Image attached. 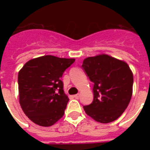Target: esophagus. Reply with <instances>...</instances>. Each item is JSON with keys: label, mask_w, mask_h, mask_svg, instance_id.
I'll list each match as a JSON object with an SVG mask.
<instances>
[{"label": "esophagus", "mask_w": 150, "mask_h": 150, "mask_svg": "<svg viewBox=\"0 0 150 150\" xmlns=\"http://www.w3.org/2000/svg\"><path fill=\"white\" fill-rule=\"evenodd\" d=\"M79 96H80V95L79 94H76L74 96V97H75V99H79Z\"/></svg>", "instance_id": "obj_1"}]
</instances>
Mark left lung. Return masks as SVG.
I'll use <instances>...</instances> for the list:
<instances>
[{"mask_svg": "<svg viewBox=\"0 0 150 150\" xmlns=\"http://www.w3.org/2000/svg\"><path fill=\"white\" fill-rule=\"evenodd\" d=\"M81 67L93 83L94 99L83 106L85 112L98 122L114 121L125 112L132 97L133 76L129 67L101 54L85 59Z\"/></svg>", "mask_w": 150, "mask_h": 150, "instance_id": "8db88e82", "label": "left lung"}]
</instances>
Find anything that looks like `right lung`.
Here are the masks:
<instances>
[{
    "label": "right lung",
    "instance_id": "add662e5",
    "mask_svg": "<svg viewBox=\"0 0 150 150\" xmlns=\"http://www.w3.org/2000/svg\"><path fill=\"white\" fill-rule=\"evenodd\" d=\"M75 62L46 55L28 61L18 73L19 102L25 114L35 124L48 127L62 118L69 99L61 80Z\"/></svg>",
    "mask_w": 150,
    "mask_h": 150
}]
</instances>
